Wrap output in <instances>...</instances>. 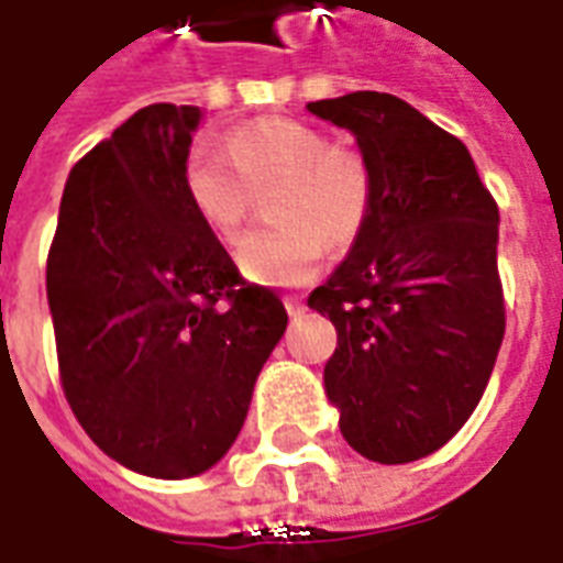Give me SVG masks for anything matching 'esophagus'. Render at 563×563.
<instances>
[{
  "label": "esophagus",
  "instance_id": "obj_1",
  "mask_svg": "<svg viewBox=\"0 0 563 563\" xmlns=\"http://www.w3.org/2000/svg\"><path fill=\"white\" fill-rule=\"evenodd\" d=\"M283 305H286V313H289V317H301V313H305V298H301V295H286Z\"/></svg>",
  "mask_w": 563,
  "mask_h": 563
}]
</instances>
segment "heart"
<instances>
[{
    "mask_svg": "<svg viewBox=\"0 0 563 563\" xmlns=\"http://www.w3.org/2000/svg\"><path fill=\"white\" fill-rule=\"evenodd\" d=\"M183 191L216 241L238 243L258 198L277 228L250 234L241 271L265 286H298L320 268L325 246L344 250L375 210V170L363 148L298 118H258L228 133L225 155L195 145L183 161Z\"/></svg>",
    "mask_w": 563,
    "mask_h": 563,
    "instance_id": "heart-1",
    "label": "heart"
}]
</instances>
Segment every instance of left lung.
Listing matches in <instances>:
<instances>
[{"label": "left lung", "instance_id": "8db88e82", "mask_svg": "<svg viewBox=\"0 0 563 563\" xmlns=\"http://www.w3.org/2000/svg\"><path fill=\"white\" fill-rule=\"evenodd\" d=\"M308 109L353 131L375 170L368 225L308 298L338 332L325 393L353 451L411 463L470 420L500 353L497 200L466 145L393 93Z\"/></svg>", "mask_w": 563, "mask_h": 563}]
</instances>
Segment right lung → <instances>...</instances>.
I'll use <instances>...</instances> for the list:
<instances>
[{"instance_id": "obj_1", "label": "right lung", "mask_w": 563, "mask_h": 563, "mask_svg": "<svg viewBox=\"0 0 563 563\" xmlns=\"http://www.w3.org/2000/svg\"><path fill=\"white\" fill-rule=\"evenodd\" d=\"M195 106L152 103L78 161L48 250L66 402L128 470L188 478L225 457L286 332L183 191Z\"/></svg>"}]
</instances>
